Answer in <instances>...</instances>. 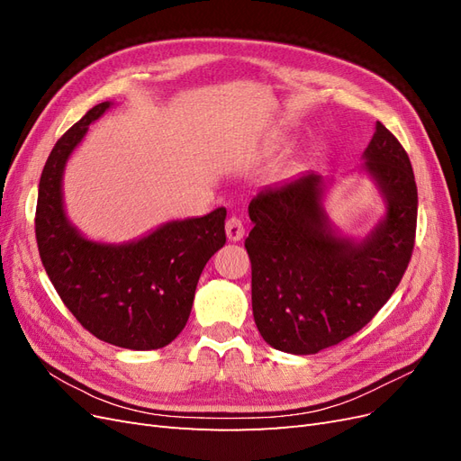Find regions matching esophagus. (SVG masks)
<instances>
[{"mask_svg": "<svg viewBox=\"0 0 461 461\" xmlns=\"http://www.w3.org/2000/svg\"><path fill=\"white\" fill-rule=\"evenodd\" d=\"M227 239L230 242H239L244 239V222L239 217H230L225 225Z\"/></svg>", "mask_w": 461, "mask_h": 461, "instance_id": "34e87169", "label": "esophagus"}]
</instances>
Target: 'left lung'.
<instances>
[{"mask_svg":"<svg viewBox=\"0 0 461 461\" xmlns=\"http://www.w3.org/2000/svg\"><path fill=\"white\" fill-rule=\"evenodd\" d=\"M384 215L364 236L337 232L325 209L330 180L308 171L249 202L246 239L252 310L275 350L308 356L364 329L400 285L413 252L417 186L406 149L383 122L364 151Z\"/></svg>","mask_w":461,"mask_h":461,"instance_id":"obj_1","label":"left lung"}]
</instances>
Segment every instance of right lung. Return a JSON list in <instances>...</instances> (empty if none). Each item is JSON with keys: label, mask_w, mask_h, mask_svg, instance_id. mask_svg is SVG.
I'll return each mask as SVG.
<instances>
[{"label": "right lung", "mask_w": 461, "mask_h": 461, "mask_svg": "<svg viewBox=\"0 0 461 461\" xmlns=\"http://www.w3.org/2000/svg\"><path fill=\"white\" fill-rule=\"evenodd\" d=\"M111 105H94L53 146L40 176L36 240L50 281L82 327L127 350H158L186 325L205 263L227 242V209L167 221L122 244L86 239L67 217L63 173Z\"/></svg>", "instance_id": "add662e5"}]
</instances>
